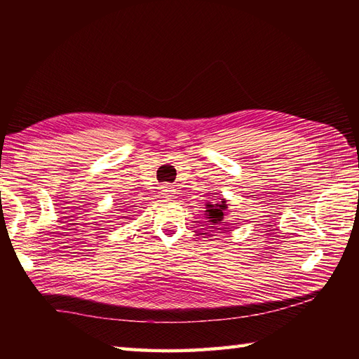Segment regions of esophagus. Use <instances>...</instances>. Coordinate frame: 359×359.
Masks as SVG:
<instances>
[{
  "label": "esophagus",
  "instance_id": "34e87169",
  "mask_svg": "<svg viewBox=\"0 0 359 359\" xmlns=\"http://www.w3.org/2000/svg\"><path fill=\"white\" fill-rule=\"evenodd\" d=\"M161 194H163V198L170 199L173 196V187L169 186V184H165V186L161 187Z\"/></svg>",
  "mask_w": 359,
  "mask_h": 359
}]
</instances>
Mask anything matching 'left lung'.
I'll return each mask as SVG.
<instances>
[{"mask_svg": "<svg viewBox=\"0 0 359 359\" xmlns=\"http://www.w3.org/2000/svg\"><path fill=\"white\" fill-rule=\"evenodd\" d=\"M206 219H210V222L211 223H223L222 220H223V211L227 208V205H226V201L223 199L222 201V203H215V205H206Z\"/></svg>", "mask_w": 359, "mask_h": 359, "instance_id": "8db88e82", "label": "left lung"}]
</instances>
